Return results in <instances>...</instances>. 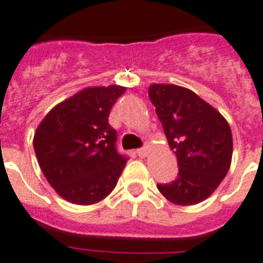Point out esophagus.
Wrapping results in <instances>:
<instances>
[{"label":"esophagus","mask_w":263,"mask_h":263,"mask_svg":"<svg viewBox=\"0 0 263 263\" xmlns=\"http://www.w3.org/2000/svg\"><path fill=\"white\" fill-rule=\"evenodd\" d=\"M136 154H138L139 157H141V159H143V157H145L148 155V149L145 147L144 148H140V149L136 151Z\"/></svg>","instance_id":"34e87169"}]
</instances>
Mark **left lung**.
<instances>
[{
	"label": "left lung",
	"instance_id": "obj_1",
	"mask_svg": "<svg viewBox=\"0 0 263 263\" xmlns=\"http://www.w3.org/2000/svg\"><path fill=\"white\" fill-rule=\"evenodd\" d=\"M148 95L179 165L177 179L157 184V189L176 205L198 204L216 191L230 168L229 124L216 108L185 87L151 84Z\"/></svg>",
	"mask_w": 263,
	"mask_h": 263
}]
</instances>
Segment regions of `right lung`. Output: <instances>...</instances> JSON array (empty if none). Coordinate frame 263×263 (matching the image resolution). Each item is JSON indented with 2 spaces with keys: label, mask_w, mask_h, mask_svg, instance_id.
<instances>
[{
  "label": "right lung",
  "mask_w": 263,
  "mask_h": 263,
  "mask_svg": "<svg viewBox=\"0 0 263 263\" xmlns=\"http://www.w3.org/2000/svg\"><path fill=\"white\" fill-rule=\"evenodd\" d=\"M123 86L84 88L45 116L34 134L43 175L61 197L77 205L97 204L114 191L127 157L116 151L109 111Z\"/></svg>",
  "instance_id": "1"
}]
</instances>
